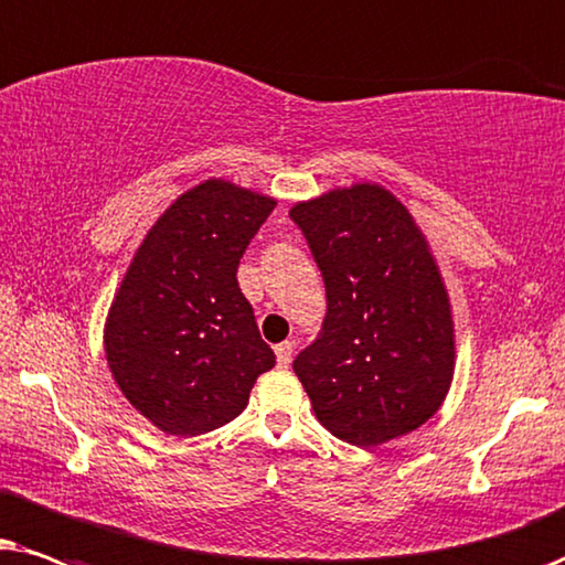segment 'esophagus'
<instances>
[{
	"instance_id": "1",
	"label": "esophagus",
	"mask_w": 565,
	"mask_h": 565,
	"mask_svg": "<svg viewBox=\"0 0 565 565\" xmlns=\"http://www.w3.org/2000/svg\"><path fill=\"white\" fill-rule=\"evenodd\" d=\"M291 353H295V343L291 341H284L276 345V361L278 366H289L291 364Z\"/></svg>"
}]
</instances>
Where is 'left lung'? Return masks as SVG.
<instances>
[{
	"label": "left lung",
	"mask_w": 565,
	"mask_h": 565,
	"mask_svg": "<svg viewBox=\"0 0 565 565\" xmlns=\"http://www.w3.org/2000/svg\"><path fill=\"white\" fill-rule=\"evenodd\" d=\"M322 284L326 320L295 374L322 426L377 447L426 424L455 370V330L436 263L393 193L361 183L289 212Z\"/></svg>",
	"instance_id": "left-lung-1"
}]
</instances>
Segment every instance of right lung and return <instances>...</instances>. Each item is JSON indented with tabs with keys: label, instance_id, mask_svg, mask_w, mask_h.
<instances>
[{
	"label": "right lung",
	"instance_id": "1",
	"mask_svg": "<svg viewBox=\"0 0 565 565\" xmlns=\"http://www.w3.org/2000/svg\"><path fill=\"white\" fill-rule=\"evenodd\" d=\"M276 201L224 180L180 195L134 255L105 326L120 393L172 436L237 418L276 364L237 266Z\"/></svg>",
	"mask_w": 565,
	"mask_h": 565
}]
</instances>
